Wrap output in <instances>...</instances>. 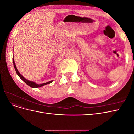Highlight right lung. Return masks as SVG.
Returning a JSON list of instances; mask_svg holds the SVG:
<instances>
[{"instance_id":"right-lung-1","label":"right lung","mask_w":134,"mask_h":134,"mask_svg":"<svg viewBox=\"0 0 134 134\" xmlns=\"http://www.w3.org/2000/svg\"><path fill=\"white\" fill-rule=\"evenodd\" d=\"M13 65H14V69L15 70V71L16 72H17V75H18V76L20 78H21L24 82L26 83L28 86H29L30 87H32V88H38V87H42L43 86H44V85H46V84H50L52 82H53V80H51V81H49V82H46V83H43V84H36L35 82H32V81H30V80H27V79H26L25 77H23L21 74L19 73V72L18 71V69L17 67H16L15 66V62H14V57L13 56Z\"/></svg>"}]
</instances>
